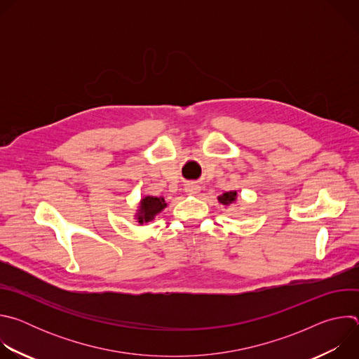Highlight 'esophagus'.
Returning <instances> with one entry per match:
<instances>
[{
    "label": "esophagus",
    "mask_w": 359,
    "mask_h": 359,
    "mask_svg": "<svg viewBox=\"0 0 359 359\" xmlns=\"http://www.w3.org/2000/svg\"><path fill=\"white\" fill-rule=\"evenodd\" d=\"M184 190L189 193V194H197L200 191V186L196 184V183H187Z\"/></svg>",
    "instance_id": "1"
}]
</instances>
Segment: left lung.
Returning a JSON list of instances; mask_svg holds the SVG:
<instances>
[{"label":"left lung","mask_w":359,"mask_h":359,"mask_svg":"<svg viewBox=\"0 0 359 359\" xmlns=\"http://www.w3.org/2000/svg\"><path fill=\"white\" fill-rule=\"evenodd\" d=\"M237 190H231V191H226L222 196L217 197V200L223 204V206H230V204H234L237 201Z\"/></svg>","instance_id":"1"}]
</instances>
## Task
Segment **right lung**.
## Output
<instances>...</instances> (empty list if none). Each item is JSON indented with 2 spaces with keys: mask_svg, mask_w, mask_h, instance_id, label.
Here are the masks:
<instances>
[{
  "mask_svg": "<svg viewBox=\"0 0 359 359\" xmlns=\"http://www.w3.org/2000/svg\"><path fill=\"white\" fill-rule=\"evenodd\" d=\"M168 206L163 197H155V196H144L140 198L137 212L135 215V219L139 224L149 223L155 219L165 208Z\"/></svg>",
  "mask_w": 359,
  "mask_h": 359,
  "instance_id": "add662e5",
  "label": "right lung"
}]
</instances>
